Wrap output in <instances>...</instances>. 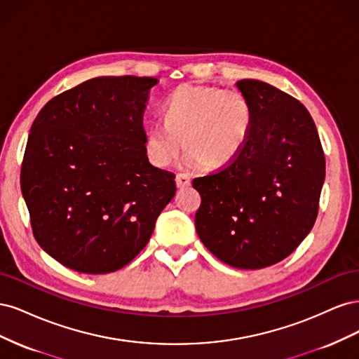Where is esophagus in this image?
Segmentation results:
<instances>
[{
	"label": "esophagus",
	"mask_w": 359,
	"mask_h": 359,
	"mask_svg": "<svg viewBox=\"0 0 359 359\" xmlns=\"http://www.w3.org/2000/svg\"><path fill=\"white\" fill-rule=\"evenodd\" d=\"M175 181H177V187H178V189H186V187H189L190 184H191L190 177L186 175V173H178Z\"/></svg>",
	"instance_id": "34e87169"
}]
</instances>
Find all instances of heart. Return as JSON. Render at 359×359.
I'll use <instances>...</instances> for the list:
<instances>
[{
    "label": "heart",
    "instance_id": "heart-1",
    "mask_svg": "<svg viewBox=\"0 0 359 359\" xmlns=\"http://www.w3.org/2000/svg\"><path fill=\"white\" fill-rule=\"evenodd\" d=\"M165 121L153 123L145 133L147 160L166 169L189 148L181 168L205 165L222 169L240 156L253 126V107L236 90L214 85H182L163 104Z\"/></svg>",
    "mask_w": 359,
    "mask_h": 359
}]
</instances>
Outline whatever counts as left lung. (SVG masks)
Returning <instances> with one entry per match:
<instances>
[{"mask_svg":"<svg viewBox=\"0 0 359 359\" xmlns=\"http://www.w3.org/2000/svg\"><path fill=\"white\" fill-rule=\"evenodd\" d=\"M253 107L247 142L231 165L193 180L203 245L222 262L260 269L287 257L316 222L325 156L309 111L256 79L236 82Z\"/></svg>","mask_w":359,"mask_h":359,"instance_id":"1","label":"left lung"}]
</instances>
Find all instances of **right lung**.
<instances>
[{
	"label": "right lung",
	"instance_id": "1",
	"mask_svg": "<svg viewBox=\"0 0 359 359\" xmlns=\"http://www.w3.org/2000/svg\"><path fill=\"white\" fill-rule=\"evenodd\" d=\"M158 82L100 76L53 97L31 126L20 190L39 245L83 274L126 266L175 196V175L144 151V109Z\"/></svg>",
	"mask_w": 359,
	"mask_h": 359
}]
</instances>
